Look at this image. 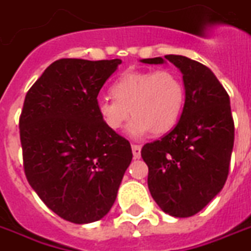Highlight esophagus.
Returning a JSON list of instances; mask_svg holds the SVG:
<instances>
[{
  "label": "esophagus",
  "instance_id": "esophagus-1",
  "mask_svg": "<svg viewBox=\"0 0 251 251\" xmlns=\"http://www.w3.org/2000/svg\"><path fill=\"white\" fill-rule=\"evenodd\" d=\"M132 153H133V158H140L141 156V147L140 145H136V144H132Z\"/></svg>",
  "mask_w": 251,
  "mask_h": 251
}]
</instances>
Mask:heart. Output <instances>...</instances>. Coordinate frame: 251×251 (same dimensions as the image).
I'll use <instances>...</instances> for the list:
<instances>
[{
	"label": "heart",
	"mask_w": 251,
	"mask_h": 251,
	"mask_svg": "<svg viewBox=\"0 0 251 251\" xmlns=\"http://www.w3.org/2000/svg\"><path fill=\"white\" fill-rule=\"evenodd\" d=\"M115 99L99 98L97 110L110 129H120L133 116L128 133L133 137L166 135L183 111L186 91L179 75L172 69L129 71L111 86Z\"/></svg>",
	"instance_id": "heart-1"
}]
</instances>
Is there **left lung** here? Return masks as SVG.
<instances>
[{"mask_svg":"<svg viewBox=\"0 0 251 251\" xmlns=\"http://www.w3.org/2000/svg\"><path fill=\"white\" fill-rule=\"evenodd\" d=\"M183 75L186 99L179 122L161 140L145 144L148 187L165 213L190 217L224 187L234 144L230 100L212 71L186 56L166 55ZM164 64L162 57L140 60Z\"/></svg>","mask_w":251,"mask_h":251,"instance_id":"left-lung-1","label":"left lung"}]
</instances>
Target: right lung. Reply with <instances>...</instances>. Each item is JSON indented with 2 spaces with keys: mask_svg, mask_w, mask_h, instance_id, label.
Returning <instances> with one entry per match:
<instances>
[{
  "mask_svg": "<svg viewBox=\"0 0 251 251\" xmlns=\"http://www.w3.org/2000/svg\"><path fill=\"white\" fill-rule=\"evenodd\" d=\"M120 64L57 60L25 98L19 133L27 180L48 208L75 224L107 215L132 161L129 141L97 110L99 91Z\"/></svg>",
  "mask_w": 251,
  "mask_h": 251,
  "instance_id": "add662e5",
  "label": "right lung"
}]
</instances>
